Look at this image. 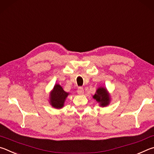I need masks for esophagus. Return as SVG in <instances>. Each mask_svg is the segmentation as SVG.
I'll return each instance as SVG.
<instances>
[{"label":"esophagus","mask_w":154,"mask_h":154,"mask_svg":"<svg viewBox=\"0 0 154 154\" xmlns=\"http://www.w3.org/2000/svg\"><path fill=\"white\" fill-rule=\"evenodd\" d=\"M77 93L78 94H79V95H82V94L84 93V89H83V88L79 87L77 90Z\"/></svg>","instance_id":"34e87169"}]
</instances>
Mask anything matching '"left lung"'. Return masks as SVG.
I'll return each instance as SVG.
<instances>
[{"mask_svg": "<svg viewBox=\"0 0 154 154\" xmlns=\"http://www.w3.org/2000/svg\"><path fill=\"white\" fill-rule=\"evenodd\" d=\"M93 98L95 99L97 101L100 103L101 106H106L109 104V96L107 94V90L105 88H99L97 91V93L93 96Z\"/></svg>", "mask_w": 154, "mask_h": 154, "instance_id": "1", "label": "left lung"}]
</instances>
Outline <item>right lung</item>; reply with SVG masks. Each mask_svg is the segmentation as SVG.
Masks as SVG:
<instances>
[{"instance_id": "right-lung-1", "label": "right lung", "mask_w": 154, "mask_h": 154, "mask_svg": "<svg viewBox=\"0 0 154 154\" xmlns=\"http://www.w3.org/2000/svg\"><path fill=\"white\" fill-rule=\"evenodd\" d=\"M68 93L65 92L60 85H55L51 94V104L55 108H61L63 106L64 101Z\"/></svg>"}]
</instances>
